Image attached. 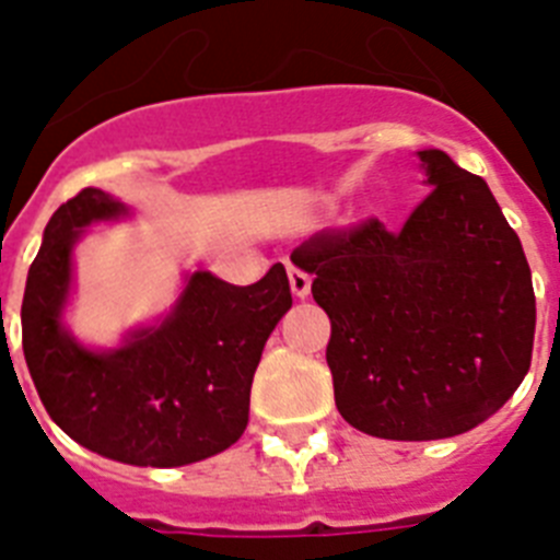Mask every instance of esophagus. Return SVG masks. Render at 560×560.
<instances>
[{"mask_svg":"<svg viewBox=\"0 0 560 560\" xmlns=\"http://www.w3.org/2000/svg\"><path fill=\"white\" fill-rule=\"evenodd\" d=\"M289 283H291V291H294V296H300V300H305V296L311 294L308 271L296 269V266H289Z\"/></svg>","mask_w":560,"mask_h":560,"instance_id":"1","label":"esophagus"}]
</instances>
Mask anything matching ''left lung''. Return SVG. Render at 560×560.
I'll list each match as a JSON object with an SVG mask.
<instances>
[{
    "label": "left lung",
    "instance_id": "8db88e82",
    "mask_svg": "<svg viewBox=\"0 0 560 560\" xmlns=\"http://www.w3.org/2000/svg\"><path fill=\"white\" fill-rule=\"evenodd\" d=\"M432 187L400 230L368 219L291 252L330 316L336 409L384 440L454 438L491 418L530 370L536 294L491 187L418 151Z\"/></svg>",
    "mask_w": 560,
    "mask_h": 560
}]
</instances>
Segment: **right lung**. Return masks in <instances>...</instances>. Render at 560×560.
<instances>
[{
  "label": "right lung",
  "mask_w": 560,
  "mask_h": 560,
  "mask_svg": "<svg viewBox=\"0 0 560 560\" xmlns=\"http://www.w3.org/2000/svg\"><path fill=\"white\" fill-rule=\"evenodd\" d=\"M126 212L97 187L52 212L24 285V361L49 418L89 452L151 468L199 463L249 423L257 361L291 308L289 277L283 264L252 285L196 271L160 325L133 330L120 348L89 350L61 323L72 246L89 224Z\"/></svg>",
  "instance_id": "obj_1"
}]
</instances>
